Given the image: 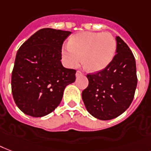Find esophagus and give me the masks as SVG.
Returning <instances> with one entry per match:
<instances>
[{
	"mask_svg": "<svg viewBox=\"0 0 151 151\" xmlns=\"http://www.w3.org/2000/svg\"><path fill=\"white\" fill-rule=\"evenodd\" d=\"M83 75H84V73H81V72L79 71V70H78V71H77V73H76V77H77V78H79V77H81V76H83Z\"/></svg>",
	"mask_w": 151,
	"mask_h": 151,
	"instance_id": "1",
	"label": "esophagus"
}]
</instances>
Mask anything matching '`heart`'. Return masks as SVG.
<instances>
[{
    "label": "heart",
    "mask_w": 151,
    "mask_h": 151,
    "mask_svg": "<svg viewBox=\"0 0 151 151\" xmlns=\"http://www.w3.org/2000/svg\"><path fill=\"white\" fill-rule=\"evenodd\" d=\"M116 39L110 33L84 32L73 35L62 49L65 64L77 67L81 62L88 71L105 69L113 60L116 52Z\"/></svg>",
    "instance_id": "obj_1"
}]
</instances>
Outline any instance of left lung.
I'll use <instances>...</instances> for the list:
<instances>
[{
	"instance_id": "8db88e82",
	"label": "left lung",
	"mask_w": 151,
	"mask_h": 151,
	"mask_svg": "<svg viewBox=\"0 0 151 151\" xmlns=\"http://www.w3.org/2000/svg\"><path fill=\"white\" fill-rule=\"evenodd\" d=\"M116 54L101 71L88 74V86L82 91L88 111L100 120L118 117L129 107L137 85L136 60L127 43L116 37Z\"/></svg>"
}]
</instances>
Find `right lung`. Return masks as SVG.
<instances>
[{
	"label": "right lung",
	"instance_id": "1",
	"mask_svg": "<svg viewBox=\"0 0 151 151\" xmlns=\"http://www.w3.org/2000/svg\"><path fill=\"white\" fill-rule=\"evenodd\" d=\"M71 32L42 29L33 34L17 52L12 74L14 102L21 111L42 117L60 105L65 88L75 81L76 70L60 60L64 40Z\"/></svg>",
	"mask_w": 151,
	"mask_h": 151
}]
</instances>
